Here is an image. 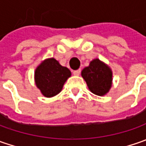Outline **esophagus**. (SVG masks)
Wrapping results in <instances>:
<instances>
[{
    "mask_svg": "<svg viewBox=\"0 0 146 146\" xmlns=\"http://www.w3.org/2000/svg\"><path fill=\"white\" fill-rule=\"evenodd\" d=\"M80 69H79V70H74L73 71V75L74 76H80Z\"/></svg>",
    "mask_w": 146,
    "mask_h": 146,
    "instance_id": "obj_1",
    "label": "esophagus"
}]
</instances>
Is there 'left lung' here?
I'll use <instances>...</instances> for the list:
<instances>
[{"label": "left lung", "instance_id": "1", "mask_svg": "<svg viewBox=\"0 0 146 146\" xmlns=\"http://www.w3.org/2000/svg\"><path fill=\"white\" fill-rule=\"evenodd\" d=\"M81 76L86 82L88 89L95 95L104 96L109 93L111 88L113 80L112 70L100 59L92 60L88 66L82 70Z\"/></svg>", "mask_w": 146, "mask_h": 146}]
</instances>
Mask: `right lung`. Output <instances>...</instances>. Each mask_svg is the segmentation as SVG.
Segmentation results:
<instances>
[{
    "label": "right lung",
    "mask_w": 146,
    "mask_h": 146,
    "mask_svg": "<svg viewBox=\"0 0 146 146\" xmlns=\"http://www.w3.org/2000/svg\"><path fill=\"white\" fill-rule=\"evenodd\" d=\"M70 70L53 58L44 59L35 70V84L45 98L58 95L70 77Z\"/></svg>",
    "instance_id": "1"
}]
</instances>
